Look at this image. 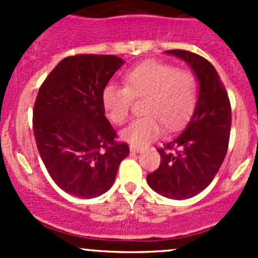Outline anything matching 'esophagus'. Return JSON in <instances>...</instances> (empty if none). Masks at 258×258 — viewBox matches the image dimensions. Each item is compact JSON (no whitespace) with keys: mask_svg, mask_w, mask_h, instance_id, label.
Returning <instances> with one entry per match:
<instances>
[{"mask_svg":"<svg viewBox=\"0 0 258 258\" xmlns=\"http://www.w3.org/2000/svg\"><path fill=\"white\" fill-rule=\"evenodd\" d=\"M130 150H131V152H141V151L144 150V148L139 147V146L131 145V146H130Z\"/></svg>","mask_w":258,"mask_h":258,"instance_id":"1","label":"esophagus"}]
</instances>
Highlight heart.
Instances as JSON below:
<instances>
[{"label":"heart","instance_id":"b5f03b06","mask_svg":"<svg viewBox=\"0 0 258 258\" xmlns=\"http://www.w3.org/2000/svg\"><path fill=\"white\" fill-rule=\"evenodd\" d=\"M124 87L106 85L102 90V105L107 117L114 124L128 118L135 100L145 98L141 112L145 116L132 121L121 137L134 146H144L167 130L179 126L195 108L197 101V82L186 70L172 64L147 61L127 72Z\"/></svg>","mask_w":258,"mask_h":258}]
</instances>
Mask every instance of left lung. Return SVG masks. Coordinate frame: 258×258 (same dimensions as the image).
I'll return each mask as SVG.
<instances>
[{"label":"left lung","instance_id":"1","mask_svg":"<svg viewBox=\"0 0 258 258\" xmlns=\"http://www.w3.org/2000/svg\"><path fill=\"white\" fill-rule=\"evenodd\" d=\"M166 53L189 64L200 82V93L183 131L157 148L161 163L148 173L147 183L167 199L184 200L204 191L225 160L232 119L231 105L225 85L211 62L184 49Z\"/></svg>","mask_w":258,"mask_h":258}]
</instances>
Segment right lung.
<instances>
[{
    "mask_svg": "<svg viewBox=\"0 0 258 258\" xmlns=\"http://www.w3.org/2000/svg\"><path fill=\"white\" fill-rule=\"evenodd\" d=\"M123 63L113 54L66 57L38 90L32 119L37 150L54 183L72 196L107 192L130 153L128 145L116 141L101 98Z\"/></svg>",
    "mask_w": 258,
    "mask_h": 258,
    "instance_id": "obj_1",
    "label": "right lung"
}]
</instances>
